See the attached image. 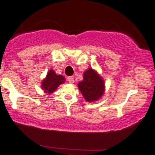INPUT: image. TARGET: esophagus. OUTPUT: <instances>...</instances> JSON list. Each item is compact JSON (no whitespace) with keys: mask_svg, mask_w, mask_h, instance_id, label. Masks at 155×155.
<instances>
[{"mask_svg":"<svg viewBox=\"0 0 155 155\" xmlns=\"http://www.w3.org/2000/svg\"><path fill=\"white\" fill-rule=\"evenodd\" d=\"M68 81L70 83H74V78L72 77V76H70V77L68 78Z\"/></svg>","mask_w":155,"mask_h":155,"instance_id":"esophagus-1","label":"esophagus"}]
</instances>
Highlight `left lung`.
<instances>
[{
    "label": "left lung",
    "mask_w": 155,
    "mask_h": 155,
    "mask_svg": "<svg viewBox=\"0 0 155 155\" xmlns=\"http://www.w3.org/2000/svg\"><path fill=\"white\" fill-rule=\"evenodd\" d=\"M78 88L87 102H94L102 97L105 83L96 70L89 68L83 72V79L78 83Z\"/></svg>",
    "instance_id": "obj_1"
}]
</instances>
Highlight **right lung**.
<instances>
[{"instance_id": "add662e5", "label": "right lung", "mask_w": 155, "mask_h": 155, "mask_svg": "<svg viewBox=\"0 0 155 155\" xmlns=\"http://www.w3.org/2000/svg\"><path fill=\"white\" fill-rule=\"evenodd\" d=\"M65 78L61 75L55 73L54 70L50 69L47 73V76L42 80L41 88L44 93L51 94L58 89L59 86L64 83Z\"/></svg>"}]
</instances>
